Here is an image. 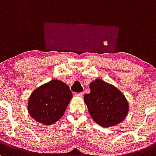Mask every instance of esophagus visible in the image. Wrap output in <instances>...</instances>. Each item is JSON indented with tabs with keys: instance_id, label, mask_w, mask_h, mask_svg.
<instances>
[{
	"instance_id": "34e87169",
	"label": "esophagus",
	"mask_w": 156,
	"mask_h": 156,
	"mask_svg": "<svg viewBox=\"0 0 156 156\" xmlns=\"http://www.w3.org/2000/svg\"><path fill=\"white\" fill-rule=\"evenodd\" d=\"M75 96H78V97H82L83 96V93H75Z\"/></svg>"
}]
</instances>
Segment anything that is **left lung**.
I'll return each mask as SVG.
<instances>
[{
    "label": "left lung",
    "instance_id": "left-lung-1",
    "mask_svg": "<svg viewBox=\"0 0 156 156\" xmlns=\"http://www.w3.org/2000/svg\"><path fill=\"white\" fill-rule=\"evenodd\" d=\"M90 93L83 96V100L95 122L108 128L125 119L129 112V103L121 91L99 78L90 84Z\"/></svg>",
    "mask_w": 156,
    "mask_h": 156
}]
</instances>
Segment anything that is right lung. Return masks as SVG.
I'll return each mask as SVG.
<instances>
[{"mask_svg": "<svg viewBox=\"0 0 156 156\" xmlns=\"http://www.w3.org/2000/svg\"><path fill=\"white\" fill-rule=\"evenodd\" d=\"M72 98L73 93L66 83L52 80L31 93L27 111L37 122L51 125L63 117Z\"/></svg>", "mask_w": 156, "mask_h": 156, "instance_id": "obj_1", "label": "right lung"}]
</instances>
